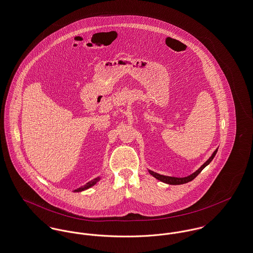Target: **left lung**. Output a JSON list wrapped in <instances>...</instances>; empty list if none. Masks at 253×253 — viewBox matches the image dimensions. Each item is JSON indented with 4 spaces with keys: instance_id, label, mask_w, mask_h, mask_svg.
<instances>
[{
    "instance_id": "1",
    "label": "left lung",
    "mask_w": 253,
    "mask_h": 253,
    "mask_svg": "<svg viewBox=\"0 0 253 253\" xmlns=\"http://www.w3.org/2000/svg\"><path fill=\"white\" fill-rule=\"evenodd\" d=\"M216 152H217V149L212 153V155L209 158V160H208L204 165L201 166V168L198 169L195 172H193L192 174H190V175H188V176H185V177H173V176L162 175V174H159V173L154 172V171H152V170H149V173H150L151 175H153L155 178L159 179L160 181H163V182L168 183V184H174V185H175V184H183V183H186V182H189V181L193 180V179L196 177L197 175L203 170V169L205 168L206 166H208V165L212 161V159L214 158Z\"/></svg>"
}]
</instances>
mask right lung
I'll return each instance as SVG.
<instances>
[{
	"label": "right lung",
	"mask_w": 253,
	"mask_h": 253,
	"mask_svg": "<svg viewBox=\"0 0 253 253\" xmlns=\"http://www.w3.org/2000/svg\"><path fill=\"white\" fill-rule=\"evenodd\" d=\"M100 180V177H97V178H94L93 180H91V181H89V182H87L85 185L84 186H82V187H80V188H78V189H76L75 190V192H81V191H84L85 189H88L89 187H91V186H93L94 184H96L98 181Z\"/></svg>",
	"instance_id": "right-lung-1"
}]
</instances>
